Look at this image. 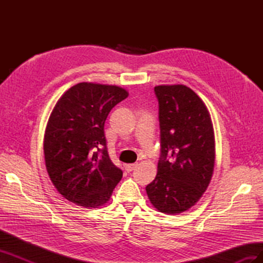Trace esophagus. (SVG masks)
I'll list each match as a JSON object with an SVG mask.
<instances>
[{
	"instance_id": "1",
	"label": "esophagus",
	"mask_w": 263,
	"mask_h": 263,
	"mask_svg": "<svg viewBox=\"0 0 263 263\" xmlns=\"http://www.w3.org/2000/svg\"><path fill=\"white\" fill-rule=\"evenodd\" d=\"M136 165H137V163H129V164H126L125 169H126V171H127V172H130V171H133L135 168H136Z\"/></svg>"
}]
</instances>
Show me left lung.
<instances>
[{
	"instance_id": "obj_1",
	"label": "left lung",
	"mask_w": 263,
	"mask_h": 263,
	"mask_svg": "<svg viewBox=\"0 0 263 263\" xmlns=\"http://www.w3.org/2000/svg\"><path fill=\"white\" fill-rule=\"evenodd\" d=\"M155 93L161 156L146 192L158 212L177 215L193 208L212 180L214 128L205 103L186 85H157Z\"/></svg>"
}]
</instances>
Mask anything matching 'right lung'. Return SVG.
Listing matches in <instances>:
<instances>
[{
  "label": "right lung",
  "mask_w": 263,
  "mask_h": 263,
  "mask_svg": "<svg viewBox=\"0 0 263 263\" xmlns=\"http://www.w3.org/2000/svg\"><path fill=\"white\" fill-rule=\"evenodd\" d=\"M128 97L121 86L81 82L61 95L46 126V169L58 192L84 209H99L112 196L123 172L109 159L104 124Z\"/></svg>",
  "instance_id": "obj_1"
}]
</instances>
